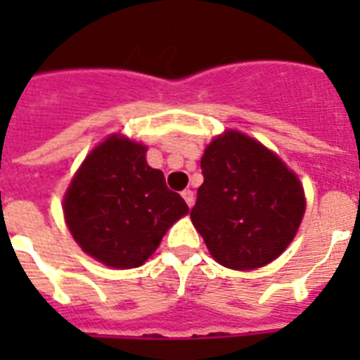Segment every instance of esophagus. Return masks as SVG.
Segmentation results:
<instances>
[{
  "mask_svg": "<svg viewBox=\"0 0 360 360\" xmlns=\"http://www.w3.org/2000/svg\"><path fill=\"white\" fill-rule=\"evenodd\" d=\"M181 196H183V200H185L188 207H192V205H194V192H192L191 188H186V191L181 192Z\"/></svg>",
  "mask_w": 360,
  "mask_h": 360,
  "instance_id": "1",
  "label": "esophagus"
}]
</instances>
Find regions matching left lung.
<instances>
[{"label": "left lung", "instance_id": "left-lung-1", "mask_svg": "<svg viewBox=\"0 0 360 360\" xmlns=\"http://www.w3.org/2000/svg\"><path fill=\"white\" fill-rule=\"evenodd\" d=\"M203 183L191 220L214 262L252 271L295 239L307 211L299 175L256 138L226 129L202 157Z\"/></svg>", "mask_w": 360, "mask_h": 360}]
</instances>
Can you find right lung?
<instances>
[{"label": "right lung", "mask_w": 360, "mask_h": 360, "mask_svg": "<svg viewBox=\"0 0 360 360\" xmlns=\"http://www.w3.org/2000/svg\"><path fill=\"white\" fill-rule=\"evenodd\" d=\"M147 146L114 132L87 153L63 196L70 236L106 267H140L166 231L188 214L185 200L166 186L146 158Z\"/></svg>", "instance_id": "1"}]
</instances>
